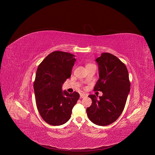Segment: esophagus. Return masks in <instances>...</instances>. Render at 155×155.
<instances>
[{
  "instance_id": "1",
  "label": "esophagus",
  "mask_w": 155,
  "mask_h": 155,
  "mask_svg": "<svg viewBox=\"0 0 155 155\" xmlns=\"http://www.w3.org/2000/svg\"><path fill=\"white\" fill-rule=\"evenodd\" d=\"M87 95L86 94H80V98H83V97H86Z\"/></svg>"
}]
</instances>
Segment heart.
<instances>
[{
    "mask_svg": "<svg viewBox=\"0 0 155 155\" xmlns=\"http://www.w3.org/2000/svg\"><path fill=\"white\" fill-rule=\"evenodd\" d=\"M88 65H90V64H88Z\"/></svg>",
    "mask_w": 155,
    "mask_h": 155,
    "instance_id": "obj_1",
    "label": "heart"
}]
</instances>
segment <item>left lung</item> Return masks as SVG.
<instances>
[{"label": "left lung", "instance_id": "left-lung-1", "mask_svg": "<svg viewBox=\"0 0 155 155\" xmlns=\"http://www.w3.org/2000/svg\"><path fill=\"white\" fill-rule=\"evenodd\" d=\"M99 67V78L94 90L102 91L99 98L89 96L92 104L86 108L88 118L99 126H107L115 122L123 112L130 91V81L126 66L117 57L102 53L96 59Z\"/></svg>", "mask_w": 155, "mask_h": 155}]
</instances>
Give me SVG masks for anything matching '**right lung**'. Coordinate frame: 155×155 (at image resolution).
Masks as SVG:
<instances>
[{"mask_svg":"<svg viewBox=\"0 0 155 155\" xmlns=\"http://www.w3.org/2000/svg\"><path fill=\"white\" fill-rule=\"evenodd\" d=\"M75 55L56 51L48 54L37 70L34 89L38 112L48 124L59 126L70 119L80 97L77 92L62 91L66 79L71 76Z\"/></svg>","mask_w":155,"mask_h":155,"instance_id":"add662e5","label":"right lung"}]
</instances>
